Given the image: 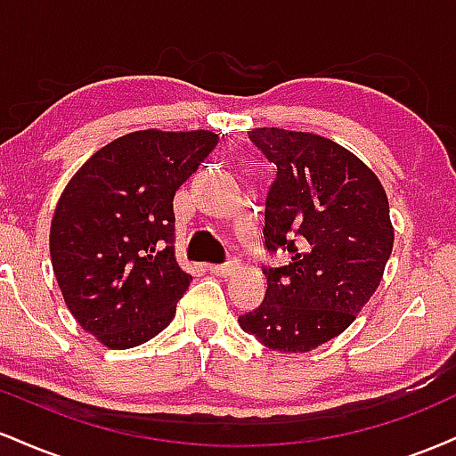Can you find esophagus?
<instances>
[{
	"instance_id": "obj_1",
	"label": "esophagus",
	"mask_w": 456,
	"mask_h": 456,
	"mask_svg": "<svg viewBox=\"0 0 456 456\" xmlns=\"http://www.w3.org/2000/svg\"><path fill=\"white\" fill-rule=\"evenodd\" d=\"M240 270V261H229V264L224 265H210V272H214L216 276H232L233 272Z\"/></svg>"
}]
</instances>
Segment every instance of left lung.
Here are the masks:
<instances>
[{
  "label": "left lung",
  "instance_id": "8db88e82",
  "mask_svg": "<svg viewBox=\"0 0 456 456\" xmlns=\"http://www.w3.org/2000/svg\"><path fill=\"white\" fill-rule=\"evenodd\" d=\"M248 137L279 169L264 235L291 264L265 270V300L238 322L272 352L305 354L352 326L384 279L395 244L388 197L332 139L268 126Z\"/></svg>",
  "mask_w": 456,
  "mask_h": 456
}]
</instances>
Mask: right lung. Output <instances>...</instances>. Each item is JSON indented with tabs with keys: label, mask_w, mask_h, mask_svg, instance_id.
<instances>
[{
	"label": "right lung",
	"mask_w": 456,
	"mask_h": 456,
	"mask_svg": "<svg viewBox=\"0 0 456 456\" xmlns=\"http://www.w3.org/2000/svg\"><path fill=\"white\" fill-rule=\"evenodd\" d=\"M216 143L212 130H134L83 162L60 195L49 232L57 285L104 347H137L175 317L192 276L175 261L174 197Z\"/></svg>",
	"instance_id": "obj_1"
}]
</instances>
